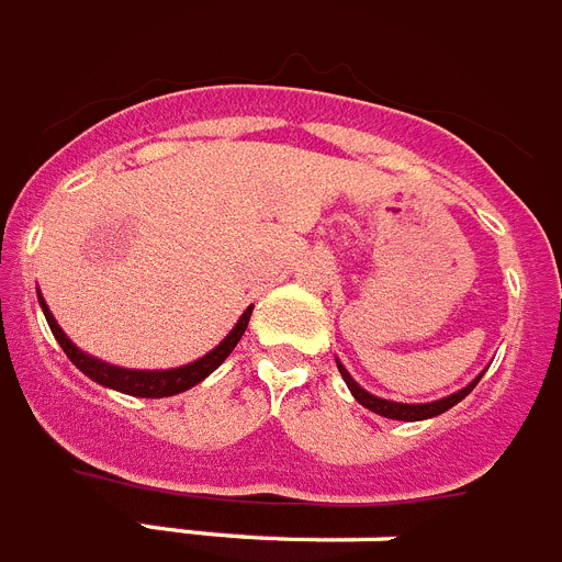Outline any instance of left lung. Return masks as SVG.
<instances>
[{
    "mask_svg": "<svg viewBox=\"0 0 562 562\" xmlns=\"http://www.w3.org/2000/svg\"><path fill=\"white\" fill-rule=\"evenodd\" d=\"M338 372H340V378L347 381L349 392H352L358 404L367 406V409H372V412H375V415H383V418H392V420H426V418H435V415H440V412L452 409V406L458 404V401H463V397H467L469 392H472L474 386H477V381H481V378H474V381L469 383L467 390L454 392V395H449V397H440V401H431V404H395V401H383V397L369 395L367 390H361V386H358V383L352 381V375H349L347 369L340 367V363H338Z\"/></svg>",
    "mask_w": 562,
    "mask_h": 562,
    "instance_id": "8db88e82",
    "label": "left lung"
}]
</instances>
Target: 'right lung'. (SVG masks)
Segmentation results:
<instances>
[{
    "mask_svg": "<svg viewBox=\"0 0 562 562\" xmlns=\"http://www.w3.org/2000/svg\"><path fill=\"white\" fill-rule=\"evenodd\" d=\"M40 304H42V313H45V318H47V327H50V333L56 335V340H59V347L65 349L67 358H70V361H74L76 367L85 372V375L93 378V381L102 383V386H110V390H119V392H124V395H136V397H170V395H179V392L190 390V386H195V383L204 381V378H207L213 369H218L224 361H227V355L233 352L235 344L241 340L244 329H247V324H249V315H252V306H247V313L238 318V324L233 327V333H229L227 338H224L222 344L213 349V352H207L204 358H199V361L187 363V367H179V369H161V372H138V369L110 367V363L95 361V358H90V355L81 352V349L74 347V344H70V338H67V335L59 329L56 318H53L50 310H47L45 299H42V292H40Z\"/></svg>",
    "mask_w": 562,
    "mask_h": 562,
    "instance_id": "add662e5",
    "label": "right lung"
}]
</instances>
